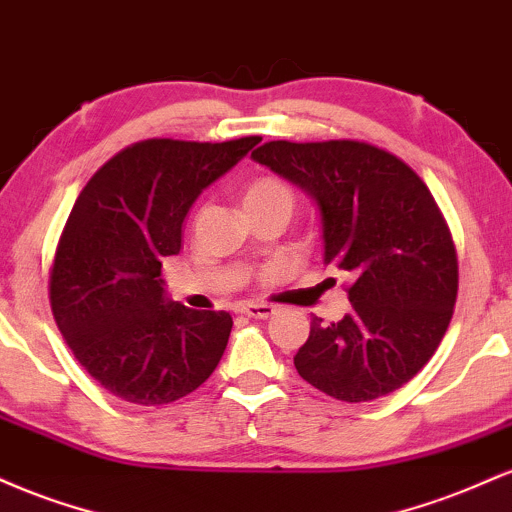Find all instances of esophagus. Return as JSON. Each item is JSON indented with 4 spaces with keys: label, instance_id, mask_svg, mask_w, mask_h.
Listing matches in <instances>:
<instances>
[{
    "label": "esophagus",
    "instance_id": "34e87169",
    "mask_svg": "<svg viewBox=\"0 0 512 512\" xmlns=\"http://www.w3.org/2000/svg\"><path fill=\"white\" fill-rule=\"evenodd\" d=\"M238 313H243L248 317H257V320H267V317H272L276 310H274V305H267V303H240Z\"/></svg>",
    "mask_w": 512,
    "mask_h": 512
}]
</instances>
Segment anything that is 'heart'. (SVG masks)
Wrapping results in <instances>:
<instances>
[{
    "instance_id": "1",
    "label": "heart",
    "mask_w": 512,
    "mask_h": 512,
    "mask_svg": "<svg viewBox=\"0 0 512 512\" xmlns=\"http://www.w3.org/2000/svg\"><path fill=\"white\" fill-rule=\"evenodd\" d=\"M293 204H296V192L279 175H257L243 190V207L248 214L269 207H284L291 211Z\"/></svg>"
}]
</instances>
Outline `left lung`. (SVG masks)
I'll use <instances>...</instances> for the list:
<instances>
[{
  "mask_svg": "<svg viewBox=\"0 0 512 512\" xmlns=\"http://www.w3.org/2000/svg\"><path fill=\"white\" fill-rule=\"evenodd\" d=\"M252 158L296 182L322 211L325 262L351 276V313L313 317L298 375L342 402H370L431 361L460 286L455 240L426 182L368 142H267Z\"/></svg>",
  "mask_w": 512,
  "mask_h": 512,
  "instance_id": "1",
  "label": "left lung"
}]
</instances>
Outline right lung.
<instances>
[{
  "mask_svg": "<svg viewBox=\"0 0 512 512\" xmlns=\"http://www.w3.org/2000/svg\"><path fill=\"white\" fill-rule=\"evenodd\" d=\"M260 137L144 139L105 161L76 197L50 264V308L76 361L125 402L158 407L219 366L233 317L163 296L161 264L204 187Z\"/></svg>",
  "mask_w": 512,
  "mask_h": 512,
  "instance_id": "obj_1",
  "label": "right lung"
}]
</instances>
